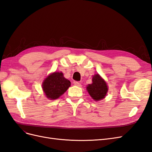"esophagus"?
Segmentation results:
<instances>
[{
  "instance_id": "esophagus-1",
  "label": "esophagus",
  "mask_w": 152,
  "mask_h": 152,
  "mask_svg": "<svg viewBox=\"0 0 152 152\" xmlns=\"http://www.w3.org/2000/svg\"><path fill=\"white\" fill-rule=\"evenodd\" d=\"M74 85L76 86H78V87H81L82 86L81 84L79 82H74Z\"/></svg>"
}]
</instances>
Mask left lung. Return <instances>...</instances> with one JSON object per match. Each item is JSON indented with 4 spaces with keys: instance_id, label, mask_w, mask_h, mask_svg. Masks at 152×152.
<instances>
[{
    "instance_id": "obj_1",
    "label": "left lung",
    "mask_w": 152,
    "mask_h": 152,
    "mask_svg": "<svg viewBox=\"0 0 152 152\" xmlns=\"http://www.w3.org/2000/svg\"><path fill=\"white\" fill-rule=\"evenodd\" d=\"M92 84L87 86V91L89 95L96 102L105 98L108 90L106 82L99 74H95L93 77Z\"/></svg>"
}]
</instances>
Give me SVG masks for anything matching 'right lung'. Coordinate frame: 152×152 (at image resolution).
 I'll return each mask as SVG.
<instances>
[{
	"mask_svg": "<svg viewBox=\"0 0 152 152\" xmlns=\"http://www.w3.org/2000/svg\"><path fill=\"white\" fill-rule=\"evenodd\" d=\"M70 80L65 79L62 72H54L45 78L42 83V89L49 99H56L65 93L70 86Z\"/></svg>",
	"mask_w": 152,
	"mask_h": 152,
	"instance_id": "add662e5",
	"label": "right lung"
}]
</instances>
